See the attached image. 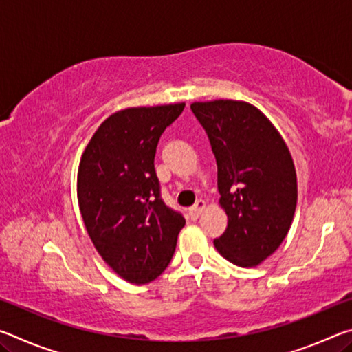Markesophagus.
I'll list each match as a JSON object with an SVG mask.
<instances>
[{
    "label": "esophagus",
    "instance_id": "34e87169",
    "mask_svg": "<svg viewBox=\"0 0 352 352\" xmlns=\"http://www.w3.org/2000/svg\"><path fill=\"white\" fill-rule=\"evenodd\" d=\"M205 206H206V204L204 200H199L197 204H195L192 208H190L189 210V216L192 217V219H197L201 212H204V210H205Z\"/></svg>",
    "mask_w": 352,
    "mask_h": 352
}]
</instances>
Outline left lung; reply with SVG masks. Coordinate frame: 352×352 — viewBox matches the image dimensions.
Wrapping results in <instances>:
<instances>
[{
	"label": "left lung",
	"instance_id": "8db88e82",
	"mask_svg": "<svg viewBox=\"0 0 352 352\" xmlns=\"http://www.w3.org/2000/svg\"><path fill=\"white\" fill-rule=\"evenodd\" d=\"M190 110L217 163L219 204L228 216L217 252L239 267L265 261L287 236L296 208V172L283 136L254 105L219 99Z\"/></svg>",
	"mask_w": 352,
	"mask_h": 352
}]
</instances>
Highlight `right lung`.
Listing matches in <instances>:
<instances>
[{"instance_id":"add662e5","label":"right lung","mask_w":352,"mask_h":352,"mask_svg":"<svg viewBox=\"0 0 352 352\" xmlns=\"http://www.w3.org/2000/svg\"><path fill=\"white\" fill-rule=\"evenodd\" d=\"M183 109L182 102L113 113L80 158L83 223L98 253L129 283L147 284L162 275L184 226L182 214L163 201L153 164L160 136Z\"/></svg>"}]
</instances>
